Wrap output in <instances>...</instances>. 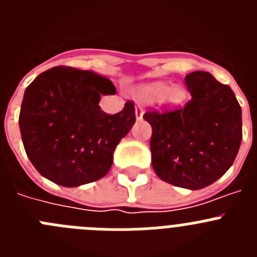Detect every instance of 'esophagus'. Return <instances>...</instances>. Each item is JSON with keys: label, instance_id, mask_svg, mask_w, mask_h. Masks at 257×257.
<instances>
[{"label": "esophagus", "instance_id": "obj_1", "mask_svg": "<svg viewBox=\"0 0 257 257\" xmlns=\"http://www.w3.org/2000/svg\"><path fill=\"white\" fill-rule=\"evenodd\" d=\"M143 115H144V109H143L140 105H136L135 106V117H136V119H138V121L143 119Z\"/></svg>", "mask_w": 257, "mask_h": 257}]
</instances>
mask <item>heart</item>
<instances>
[{"label": "heart", "mask_w": 257, "mask_h": 257, "mask_svg": "<svg viewBox=\"0 0 257 257\" xmlns=\"http://www.w3.org/2000/svg\"><path fill=\"white\" fill-rule=\"evenodd\" d=\"M143 96L157 99L163 96V100L169 104H180L185 97V91L181 86L174 85L170 87L166 82L148 83L143 87Z\"/></svg>", "instance_id": "heart-1"}]
</instances>
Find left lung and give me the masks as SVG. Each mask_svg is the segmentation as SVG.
Segmentation results:
<instances>
[{"mask_svg": "<svg viewBox=\"0 0 257 257\" xmlns=\"http://www.w3.org/2000/svg\"><path fill=\"white\" fill-rule=\"evenodd\" d=\"M192 99L172 112H148L152 166L161 180L190 190L206 188L234 162L242 142V109L234 92L208 72L185 77Z\"/></svg>", "mask_w": 257, "mask_h": 257, "instance_id": "left-lung-1", "label": "left lung"}]
</instances>
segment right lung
Wrapping results in <instances>:
<instances>
[{"instance_id": "right-lung-1", "label": "right lung", "mask_w": 257, "mask_h": 257, "mask_svg": "<svg viewBox=\"0 0 257 257\" xmlns=\"http://www.w3.org/2000/svg\"><path fill=\"white\" fill-rule=\"evenodd\" d=\"M113 94L109 78L70 67L51 68L26 88L20 134L29 161L44 178L74 188L108 174L115 147L135 123L131 101L117 114L101 110V95Z\"/></svg>"}]
</instances>
